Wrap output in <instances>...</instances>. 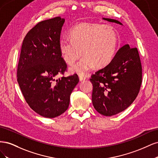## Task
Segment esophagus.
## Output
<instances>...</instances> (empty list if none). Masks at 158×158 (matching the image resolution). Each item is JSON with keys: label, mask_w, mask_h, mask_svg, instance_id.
Masks as SVG:
<instances>
[{"label": "esophagus", "mask_w": 158, "mask_h": 158, "mask_svg": "<svg viewBox=\"0 0 158 158\" xmlns=\"http://www.w3.org/2000/svg\"><path fill=\"white\" fill-rule=\"evenodd\" d=\"M85 78H86V77L84 76H82V75H79V79H80V81H83V80H85Z\"/></svg>", "instance_id": "34e87169"}]
</instances>
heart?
<instances>
[{
    "instance_id": "obj_1",
    "label": "heart",
    "mask_w": 158,
    "mask_h": 158,
    "mask_svg": "<svg viewBox=\"0 0 158 158\" xmlns=\"http://www.w3.org/2000/svg\"><path fill=\"white\" fill-rule=\"evenodd\" d=\"M69 38L59 42L62 58L69 65L73 64L83 54L84 56L70 69L80 74L95 65L97 67L107 64L115 53L118 35L111 26L99 23L82 22L69 30Z\"/></svg>"
}]
</instances>
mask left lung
<instances>
[{"mask_svg": "<svg viewBox=\"0 0 158 158\" xmlns=\"http://www.w3.org/2000/svg\"><path fill=\"white\" fill-rule=\"evenodd\" d=\"M103 19L122 25L113 19ZM142 80V64L138 49L125 45L118 49L111 63L91 76L94 108L105 116L122 112L135 100Z\"/></svg>", "mask_w": 158, "mask_h": 158, "instance_id": "1", "label": "left lung"}]
</instances>
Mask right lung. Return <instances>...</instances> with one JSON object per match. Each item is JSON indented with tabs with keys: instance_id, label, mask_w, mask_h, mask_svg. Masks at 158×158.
Wrapping results in <instances>:
<instances>
[{
	"instance_id": "right-lung-1",
	"label": "right lung",
	"mask_w": 158,
	"mask_h": 158,
	"mask_svg": "<svg viewBox=\"0 0 158 158\" xmlns=\"http://www.w3.org/2000/svg\"><path fill=\"white\" fill-rule=\"evenodd\" d=\"M64 19L40 22L23 39L17 69V81L29 106L41 116L54 118L67 110L70 94L79 82L74 74L64 75L67 64L62 58L59 42Z\"/></svg>"
}]
</instances>
